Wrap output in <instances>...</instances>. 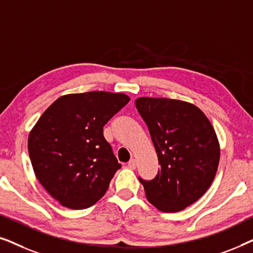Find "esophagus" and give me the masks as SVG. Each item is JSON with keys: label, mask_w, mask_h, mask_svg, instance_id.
Segmentation results:
<instances>
[{"label": "esophagus", "mask_w": 253, "mask_h": 253, "mask_svg": "<svg viewBox=\"0 0 253 253\" xmlns=\"http://www.w3.org/2000/svg\"><path fill=\"white\" fill-rule=\"evenodd\" d=\"M127 167H129L130 169H136V167H137L136 160H134V159H131V160L127 162Z\"/></svg>", "instance_id": "esophagus-1"}]
</instances>
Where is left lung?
Returning a JSON list of instances; mask_svg holds the SVG:
<instances>
[{
  "mask_svg": "<svg viewBox=\"0 0 253 253\" xmlns=\"http://www.w3.org/2000/svg\"><path fill=\"white\" fill-rule=\"evenodd\" d=\"M136 107L160 165L153 179L138 178L152 205L166 213L178 212L212 184L220 159L215 131L202 110L189 102L139 98Z\"/></svg>",
  "mask_w": 253,
  "mask_h": 253,
  "instance_id": "1",
  "label": "left lung"
}]
</instances>
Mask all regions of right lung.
Masks as SVG:
<instances>
[{
  "label": "right lung",
  "mask_w": 253,
  "mask_h": 253,
  "mask_svg": "<svg viewBox=\"0 0 253 253\" xmlns=\"http://www.w3.org/2000/svg\"><path fill=\"white\" fill-rule=\"evenodd\" d=\"M130 98L123 93L86 92L58 98L29 137V154L41 185L61 205L87 209L105 195L122 167L103 126Z\"/></svg>",
  "instance_id": "right-lung-1"
}]
</instances>
